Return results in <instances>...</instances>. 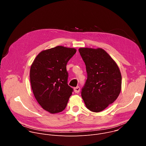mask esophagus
Returning <instances> with one entry per match:
<instances>
[{
  "label": "esophagus",
  "instance_id": "1",
  "mask_svg": "<svg viewBox=\"0 0 146 146\" xmlns=\"http://www.w3.org/2000/svg\"><path fill=\"white\" fill-rule=\"evenodd\" d=\"M80 91V88L79 87H76V88H74V91L75 93H78Z\"/></svg>",
  "mask_w": 146,
  "mask_h": 146
}]
</instances>
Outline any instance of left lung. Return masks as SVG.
<instances>
[{"instance_id": "obj_1", "label": "left lung", "mask_w": 146, "mask_h": 146, "mask_svg": "<svg viewBox=\"0 0 146 146\" xmlns=\"http://www.w3.org/2000/svg\"><path fill=\"white\" fill-rule=\"evenodd\" d=\"M87 80L81 96L88 109L100 112L113 103L121 90L122 77L116 62L101 48H80Z\"/></svg>"}]
</instances>
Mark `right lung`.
Here are the masks:
<instances>
[{
    "instance_id": "right-lung-1",
    "label": "right lung",
    "mask_w": 146,
    "mask_h": 146,
    "mask_svg": "<svg viewBox=\"0 0 146 146\" xmlns=\"http://www.w3.org/2000/svg\"><path fill=\"white\" fill-rule=\"evenodd\" d=\"M76 49L58 46L41 51L30 69L33 95L44 110L55 114L66 107L73 88L68 84L66 65Z\"/></svg>"
}]
</instances>
